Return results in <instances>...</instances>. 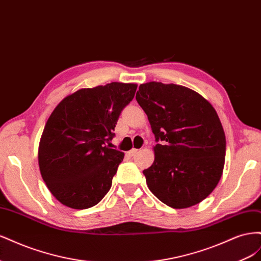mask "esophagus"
Wrapping results in <instances>:
<instances>
[{"instance_id": "1", "label": "esophagus", "mask_w": 261, "mask_h": 261, "mask_svg": "<svg viewBox=\"0 0 261 261\" xmlns=\"http://www.w3.org/2000/svg\"><path fill=\"white\" fill-rule=\"evenodd\" d=\"M137 152H138V149H132L130 151H128V155L129 156H134Z\"/></svg>"}]
</instances>
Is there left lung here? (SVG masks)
Returning a JSON list of instances; mask_svg holds the SVG:
<instances>
[{
  "label": "left lung",
  "instance_id": "left-lung-1",
  "mask_svg": "<svg viewBox=\"0 0 261 261\" xmlns=\"http://www.w3.org/2000/svg\"><path fill=\"white\" fill-rule=\"evenodd\" d=\"M156 144L154 162L143 171L151 193L169 207H192L218 185L226 141L216 110L186 87L150 82L139 86Z\"/></svg>",
  "mask_w": 261,
  "mask_h": 261
}]
</instances>
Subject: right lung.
<instances>
[{"label": "right lung", "mask_w": 261, "mask_h": 261, "mask_svg": "<svg viewBox=\"0 0 261 261\" xmlns=\"http://www.w3.org/2000/svg\"><path fill=\"white\" fill-rule=\"evenodd\" d=\"M136 84L111 83L85 88L63 99L46 122L39 145L44 183L73 209L96 206L108 194L124 153L107 145Z\"/></svg>", "instance_id": "add662e5"}]
</instances>
